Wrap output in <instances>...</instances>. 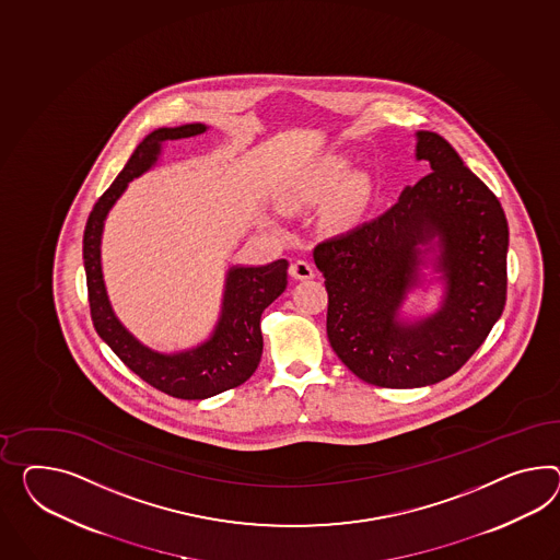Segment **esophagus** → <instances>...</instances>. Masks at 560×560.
I'll return each instance as SVG.
<instances>
[{
    "mask_svg": "<svg viewBox=\"0 0 560 560\" xmlns=\"http://www.w3.org/2000/svg\"><path fill=\"white\" fill-rule=\"evenodd\" d=\"M290 276L294 280H311L315 278V268L306 259H296L290 264Z\"/></svg>",
    "mask_w": 560,
    "mask_h": 560,
    "instance_id": "1",
    "label": "esophagus"
}]
</instances>
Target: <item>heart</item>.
<instances>
[{
    "label": "heart",
    "mask_w": 560,
    "mask_h": 560,
    "mask_svg": "<svg viewBox=\"0 0 560 560\" xmlns=\"http://www.w3.org/2000/svg\"><path fill=\"white\" fill-rule=\"evenodd\" d=\"M323 188L325 187H316V188H304L301 192H296V195H292L288 201L292 202V205H304V202H313L323 195ZM363 201H365V187L358 183V185H353V187L349 188V192L345 195L343 201L341 205L337 207V219L339 221H347V219H351V217L358 215L359 211H361V207H363Z\"/></svg>",
    "instance_id": "obj_1"
}]
</instances>
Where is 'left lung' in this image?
Here are the masks:
<instances>
[{
    "mask_svg": "<svg viewBox=\"0 0 560 560\" xmlns=\"http://www.w3.org/2000/svg\"><path fill=\"white\" fill-rule=\"evenodd\" d=\"M416 156L432 173L406 188L386 213L313 252L329 294L330 347L372 386H431L459 372L505 306L510 231L502 202L443 136L418 131ZM434 234L442 240L446 304L408 326L397 311L415 284L417 245Z\"/></svg>",
    "mask_w": 560,
    "mask_h": 560,
    "instance_id": "left-lung-1",
    "label": "left lung"
}]
</instances>
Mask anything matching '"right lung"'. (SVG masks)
I'll return each mask as SVG.
<instances>
[{
	"label": "right lung",
	"instance_id": "add662e5",
	"mask_svg": "<svg viewBox=\"0 0 560 560\" xmlns=\"http://www.w3.org/2000/svg\"><path fill=\"white\" fill-rule=\"evenodd\" d=\"M207 129L202 124H188L180 128L154 129L129 156L124 171L117 174L93 205L83 233V261H85L86 294L93 327L101 339L114 349L115 355L140 375L145 384L180 400H205L221 392L242 386L258 370L264 339L259 318L288 284V261L276 259L261 268H233L228 276V290L223 301V315L213 337L207 343L176 355H162L138 343L121 323L105 294L101 273L100 244L103 221L114 207L129 180L145 173L160 154V144L199 136Z\"/></svg>",
	"mask_w": 560,
	"mask_h": 560
}]
</instances>
